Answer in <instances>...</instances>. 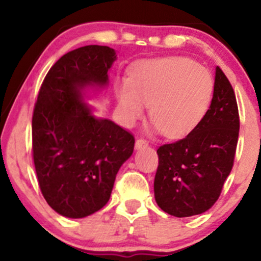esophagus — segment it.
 Instances as JSON below:
<instances>
[{
	"mask_svg": "<svg viewBox=\"0 0 261 261\" xmlns=\"http://www.w3.org/2000/svg\"><path fill=\"white\" fill-rule=\"evenodd\" d=\"M146 147H148V142H147V141L143 140V139L136 140V142H135V148L141 149V148H146Z\"/></svg>",
	"mask_w": 261,
	"mask_h": 261,
	"instance_id": "esophagus-1",
	"label": "esophagus"
}]
</instances>
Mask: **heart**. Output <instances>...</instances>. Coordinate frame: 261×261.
Here are the masks:
<instances>
[{
	"label": "heart",
	"instance_id": "1",
	"mask_svg": "<svg viewBox=\"0 0 261 261\" xmlns=\"http://www.w3.org/2000/svg\"><path fill=\"white\" fill-rule=\"evenodd\" d=\"M211 73L195 61L170 56L146 60L115 85L119 109L127 122L145 115L149 106L153 128L169 139L187 136L202 121L214 97Z\"/></svg>",
	"mask_w": 261,
	"mask_h": 261
}]
</instances>
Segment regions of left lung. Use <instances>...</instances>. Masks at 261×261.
Instances as JSON below:
<instances>
[{
  "mask_svg": "<svg viewBox=\"0 0 261 261\" xmlns=\"http://www.w3.org/2000/svg\"><path fill=\"white\" fill-rule=\"evenodd\" d=\"M239 115L234 91L220 67L205 118L184 139L157 149L154 199L167 214L190 217L217 201L234 161Z\"/></svg>",
  "mask_w": 261,
  "mask_h": 261,
  "instance_id": "left-lung-1",
  "label": "left lung"
}]
</instances>
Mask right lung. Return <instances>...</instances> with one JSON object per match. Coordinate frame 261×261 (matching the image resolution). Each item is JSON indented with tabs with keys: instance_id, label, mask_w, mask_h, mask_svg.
<instances>
[{
	"instance_id": "add662e5",
	"label": "right lung",
	"mask_w": 261,
	"mask_h": 261,
	"mask_svg": "<svg viewBox=\"0 0 261 261\" xmlns=\"http://www.w3.org/2000/svg\"><path fill=\"white\" fill-rule=\"evenodd\" d=\"M116 51L87 45L65 54L45 77L32 121L33 157L49 206L83 218L109 201L114 181L134 152V136L94 115L87 100L109 85Z\"/></svg>"
}]
</instances>
